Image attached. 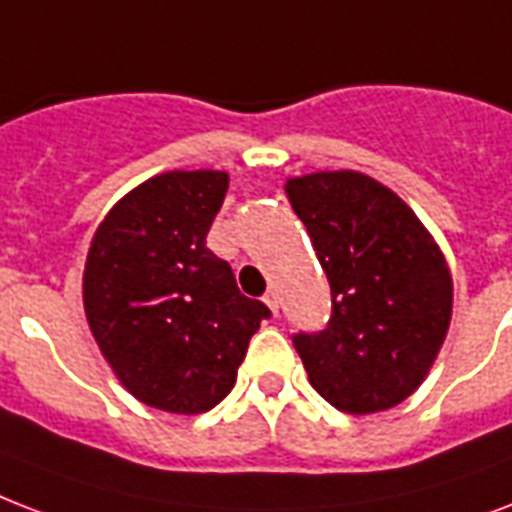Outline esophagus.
<instances>
[{"label":"esophagus","instance_id":"esophagus-1","mask_svg":"<svg viewBox=\"0 0 512 512\" xmlns=\"http://www.w3.org/2000/svg\"><path fill=\"white\" fill-rule=\"evenodd\" d=\"M263 300H265V306L271 308L273 314H279V295H276V290H268V292H265Z\"/></svg>","mask_w":512,"mask_h":512}]
</instances>
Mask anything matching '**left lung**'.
I'll use <instances>...</instances> for the list:
<instances>
[{
  "mask_svg": "<svg viewBox=\"0 0 512 512\" xmlns=\"http://www.w3.org/2000/svg\"><path fill=\"white\" fill-rule=\"evenodd\" d=\"M330 282V319L295 333L308 381L346 413L395 408L416 392L451 322V273L419 217L360 171L287 182Z\"/></svg>",
  "mask_w": 512,
  "mask_h": 512,
  "instance_id": "1",
  "label": "left lung"
}]
</instances>
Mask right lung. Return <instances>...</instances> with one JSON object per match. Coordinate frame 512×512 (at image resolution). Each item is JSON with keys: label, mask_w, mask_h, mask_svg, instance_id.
Returning a JSON list of instances; mask_svg holds the SVG:
<instances>
[{"label": "right lung", "mask_w": 512, "mask_h": 512, "mask_svg": "<svg viewBox=\"0 0 512 512\" xmlns=\"http://www.w3.org/2000/svg\"><path fill=\"white\" fill-rule=\"evenodd\" d=\"M225 193V171L158 174L104 217L88 249L91 333L123 386L150 408L187 416L214 408L271 317L206 247Z\"/></svg>", "instance_id": "1"}]
</instances>
